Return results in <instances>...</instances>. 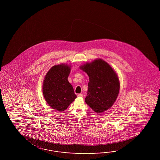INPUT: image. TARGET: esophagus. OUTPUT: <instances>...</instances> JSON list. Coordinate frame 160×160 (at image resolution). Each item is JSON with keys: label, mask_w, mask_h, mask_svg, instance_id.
Instances as JSON below:
<instances>
[{"label": "esophagus", "mask_w": 160, "mask_h": 160, "mask_svg": "<svg viewBox=\"0 0 160 160\" xmlns=\"http://www.w3.org/2000/svg\"><path fill=\"white\" fill-rule=\"evenodd\" d=\"M78 96L79 97H83L84 95L83 94H78Z\"/></svg>", "instance_id": "esophagus-1"}]
</instances>
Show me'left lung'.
Wrapping results in <instances>:
<instances>
[{
	"label": "left lung",
	"mask_w": 160,
	"mask_h": 160,
	"mask_svg": "<svg viewBox=\"0 0 160 160\" xmlns=\"http://www.w3.org/2000/svg\"><path fill=\"white\" fill-rule=\"evenodd\" d=\"M89 78L85 102L97 113L112 108L119 94L120 83L116 71L102 59L79 66Z\"/></svg>",
	"instance_id": "obj_1"
}]
</instances>
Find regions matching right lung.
Returning <instances> with one entry per match:
<instances>
[{
  "mask_svg": "<svg viewBox=\"0 0 160 160\" xmlns=\"http://www.w3.org/2000/svg\"><path fill=\"white\" fill-rule=\"evenodd\" d=\"M71 65L59 64L53 66L44 77L42 92L46 101L52 109L63 112L77 98L68 77Z\"/></svg>",
  "mask_w": 160,
  "mask_h": 160,
  "instance_id": "1",
  "label": "right lung"
}]
</instances>
